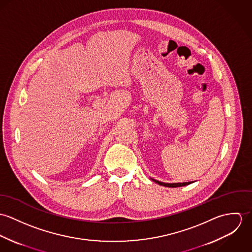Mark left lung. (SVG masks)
I'll return each instance as SVG.
<instances>
[{"label":"left lung","mask_w":252,"mask_h":252,"mask_svg":"<svg viewBox=\"0 0 252 252\" xmlns=\"http://www.w3.org/2000/svg\"><path fill=\"white\" fill-rule=\"evenodd\" d=\"M153 181H155L156 183H158L162 186H166V187H180V186H185V185H188L191 183V181L190 182H182V183H164V182L155 180H153Z\"/></svg>","instance_id":"obj_1"}]
</instances>
